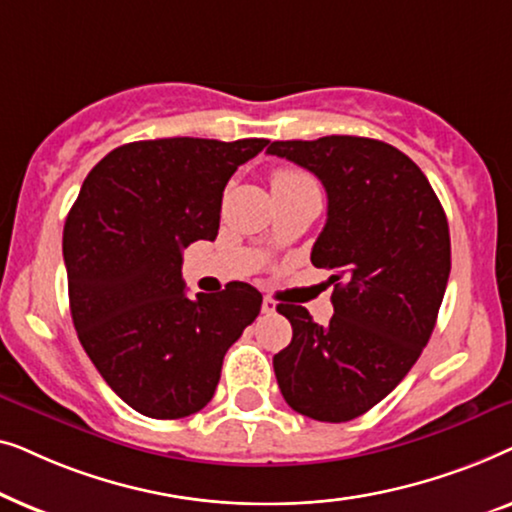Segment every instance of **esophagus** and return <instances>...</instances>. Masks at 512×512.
Returning a JSON list of instances; mask_svg holds the SVG:
<instances>
[{"label": "esophagus", "mask_w": 512, "mask_h": 512, "mask_svg": "<svg viewBox=\"0 0 512 512\" xmlns=\"http://www.w3.org/2000/svg\"><path fill=\"white\" fill-rule=\"evenodd\" d=\"M261 310H263V314H275V310H277V303H275V300H272V298H263Z\"/></svg>", "instance_id": "esophagus-1"}]
</instances>
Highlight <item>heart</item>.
<instances>
[{"label":"heart","mask_w":512,"mask_h":512,"mask_svg":"<svg viewBox=\"0 0 512 512\" xmlns=\"http://www.w3.org/2000/svg\"><path fill=\"white\" fill-rule=\"evenodd\" d=\"M307 179H310V177H305L303 172H298V170H286V167H282V170L272 172L270 186H272V188H282V186L300 184V181H307Z\"/></svg>","instance_id":"1"}]
</instances>
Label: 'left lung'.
<instances>
[{
  "label": "left lung",
  "mask_w": 512,
  "mask_h": 512,
  "mask_svg": "<svg viewBox=\"0 0 512 512\" xmlns=\"http://www.w3.org/2000/svg\"><path fill=\"white\" fill-rule=\"evenodd\" d=\"M268 153L324 184L328 219L310 258L335 272L326 326L277 305L293 326L272 359L277 384L300 415L349 422L396 389L431 338L450 277L447 216L424 172L380 139H291Z\"/></svg>",
  "instance_id": "8db88e82"
}]
</instances>
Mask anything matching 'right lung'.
Here are the masks:
<instances>
[{
    "mask_svg": "<svg viewBox=\"0 0 512 512\" xmlns=\"http://www.w3.org/2000/svg\"><path fill=\"white\" fill-rule=\"evenodd\" d=\"M268 139L170 137L123 144L83 181L62 254L69 310L104 382L153 419L212 401L223 356L261 312L251 284L188 298L181 251L216 240L221 198Z\"/></svg>",
    "mask_w": 512,
    "mask_h": 512,
    "instance_id": "1",
    "label": "right lung"
}]
</instances>
